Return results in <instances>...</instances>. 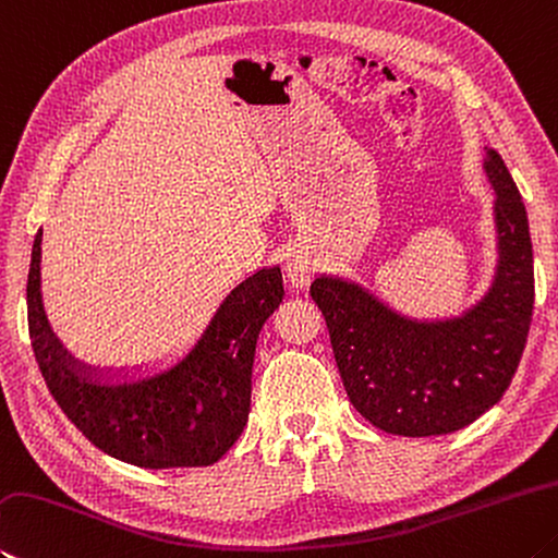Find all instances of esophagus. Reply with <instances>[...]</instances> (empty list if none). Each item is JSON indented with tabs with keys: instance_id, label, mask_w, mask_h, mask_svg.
Wrapping results in <instances>:
<instances>
[{
	"instance_id": "34e87169",
	"label": "esophagus",
	"mask_w": 558,
	"mask_h": 558,
	"mask_svg": "<svg viewBox=\"0 0 558 558\" xmlns=\"http://www.w3.org/2000/svg\"><path fill=\"white\" fill-rule=\"evenodd\" d=\"M314 270H317V263H314V258L305 251H295L288 258L286 272H288V280L295 288H307L314 278Z\"/></svg>"
}]
</instances>
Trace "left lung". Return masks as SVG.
Returning a JSON list of instances; mask_svg holds the SVG:
<instances>
[{
  "label": "left lung",
  "mask_w": 558,
  "mask_h": 558,
  "mask_svg": "<svg viewBox=\"0 0 558 558\" xmlns=\"http://www.w3.org/2000/svg\"><path fill=\"white\" fill-rule=\"evenodd\" d=\"M495 187L500 266L493 290L461 319L417 324L349 282L317 278L310 295L327 322L353 408L400 437H437L488 412L520 366L534 305L524 202L498 150L485 148Z\"/></svg>",
  "instance_id": "8db88e82"
}]
</instances>
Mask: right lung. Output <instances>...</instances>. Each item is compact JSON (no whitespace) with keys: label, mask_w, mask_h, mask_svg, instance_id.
<instances>
[{"label":"right lung","mask_w":558,"mask_h":558,"mask_svg":"<svg viewBox=\"0 0 558 558\" xmlns=\"http://www.w3.org/2000/svg\"><path fill=\"white\" fill-rule=\"evenodd\" d=\"M38 263L40 231L26 282L28 337L50 398L85 439L141 469L209 465L234 447L248 420L258 331L286 292L280 268L241 282L178 368L146 383L102 388L60 359L40 307Z\"/></svg>","instance_id":"right-lung-1"}]
</instances>
